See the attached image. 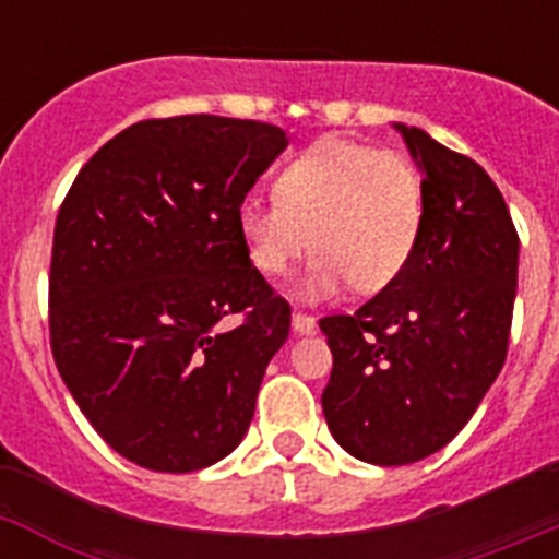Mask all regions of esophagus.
I'll return each instance as SVG.
<instances>
[{
	"label": "esophagus",
	"instance_id": "esophagus-1",
	"mask_svg": "<svg viewBox=\"0 0 559 559\" xmlns=\"http://www.w3.org/2000/svg\"><path fill=\"white\" fill-rule=\"evenodd\" d=\"M290 328H294V333H299V335H310L316 330V319L313 316L294 313L290 316Z\"/></svg>",
	"mask_w": 559,
	"mask_h": 559
}]
</instances>
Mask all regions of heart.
Masks as SVG:
<instances>
[{
	"label": "heart",
	"instance_id": "heart-1",
	"mask_svg": "<svg viewBox=\"0 0 559 559\" xmlns=\"http://www.w3.org/2000/svg\"><path fill=\"white\" fill-rule=\"evenodd\" d=\"M274 190L276 201L240 204L237 229L265 280L288 274L313 243L299 302H322L347 283L358 294H378L412 263L426 190L406 156L330 136L288 162Z\"/></svg>",
	"mask_w": 559,
	"mask_h": 559
}]
</instances>
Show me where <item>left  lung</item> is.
I'll list each match as a JSON object with an SVG mask.
<instances>
[{"label":"left lung","instance_id":"obj_1","mask_svg":"<svg viewBox=\"0 0 559 559\" xmlns=\"http://www.w3.org/2000/svg\"><path fill=\"white\" fill-rule=\"evenodd\" d=\"M394 131L423 173L417 251L364 308L319 322L330 433L383 467L431 456L467 426L507 358L518 290V231L484 167L423 128Z\"/></svg>","mask_w":559,"mask_h":559}]
</instances>
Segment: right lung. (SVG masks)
Masks as SVG:
<instances>
[{
	"label": "right lung",
	"mask_w": 559,
	"mask_h": 559,
	"mask_svg": "<svg viewBox=\"0 0 559 559\" xmlns=\"http://www.w3.org/2000/svg\"><path fill=\"white\" fill-rule=\"evenodd\" d=\"M285 147L269 122L145 120L108 140L67 192L49 344L69 394L128 462L201 471L249 431L290 308L249 263L237 210ZM235 312L245 319L229 329Z\"/></svg>",
	"instance_id": "add662e5"
}]
</instances>
